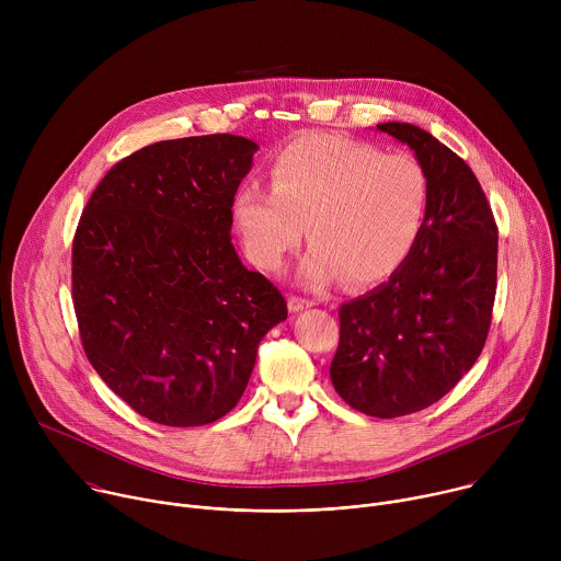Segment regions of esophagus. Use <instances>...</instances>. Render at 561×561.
<instances>
[{
	"instance_id": "1",
	"label": "esophagus",
	"mask_w": 561,
	"mask_h": 561,
	"mask_svg": "<svg viewBox=\"0 0 561 561\" xmlns=\"http://www.w3.org/2000/svg\"><path fill=\"white\" fill-rule=\"evenodd\" d=\"M310 306H314V301H312V299H304V297H290V299H288V308H290V312H299V310L310 308Z\"/></svg>"
}]
</instances>
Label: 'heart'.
Wrapping results in <instances>:
<instances>
[{
    "label": "heart",
    "instance_id": "obj_1",
    "mask_svg": "<svg viewBox=\"0 0 561 561\" xmlns=\"http://www.w3.org/2000/svg\"><path fill=\"white\" fill-rule=\"evenodd\" d=\"M431 180L417 157L379 152L342 135L308 133L279 148L271 188L247 182L232 195V226L247 257L277 273L308 226L299 277L310 288L366 286L394 275L424 232Z\"/></svg>",
    "mask_w": 561,
    "mask_h": 561
}]
</instances>
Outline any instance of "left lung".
Wrapping results in <instances>:
<instances>
[{
	"instance_id": "left-lung-1",
	"label": "left lung",
	"mask_w": 561,
	"mask_h": 561,
	"mask_svg": "<svg viewBox=\"0 0 561 561\" xmlns=\"http://www.w3.org/2000/svg\"><path fill=\"white\" fill-rule=\"evenodd\" d=\"M377 130L415 152L431 202L409 262L340 308L331 379L355 411L392 420L439 402L482 353L497 288V226L482 186L448 146L407 122Z\"/></svg>"
}]
</instances>
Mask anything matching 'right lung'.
I'll list each match as a JSON object with an SVG mask.
<instances>
[{
	"label": "right lung",
	"mask_w": 561,
	"mask_h": 561,
	"mask_svg": "<svg viewBox=\"0 0 561 561\" xmlns=\"http://www.w3.org/2000/svg\"><path fill=\"white\" fill-rule=\"evenodd\" d=\"M253 139L202 135L117 162L72 239V304L89 362L146 420L204 426L234 409L284 295L230 242Z\"/></svg>",
	"instance_id": "1"
}]
</instances>
